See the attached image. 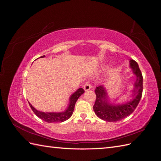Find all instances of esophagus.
Wrapping results in <instances>:
<instances>
[{"mask_svg":"<svg viewBox=\"0 0 161 161\" xmlns=\"http://www.w3.org/2000/svg\"><path fill=\"white\" fill-rule=\"evenodd\" d=\"M83 87H84L85 91H88V90H90L91 89L92 86L90 84V82L86 81V82H85V83L84 84V86Z\"/></svg>","mask_w":161,"mask_h":161,"instance_id":"obj_1","label":"esophagus"}]
</instances>
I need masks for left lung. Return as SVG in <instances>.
Returning a JSON list of instances; mask_svg holds the SVG:
<instances>
[{"instance_id":"left-lung-1","label":"left lung","mask_w":161,"mask_h":161,"mask_svg":"<svg viewBox=\"0 0 161 161\" xmlns=\"http://www.w3.org/2000/svg\"><path fill=\"white\" fill-rule=\"evenodd\" d=\"M131 69L136 76V80L132 91L133 100L124 104L113 105L109 103L108 96L105 88L101 85L95 90L96 100L93 106L95 114L101 119L109 122H114L122 119L133 113L141 99L143 90V77L138 63L134 60H130Z\"/></svg>"}]
</instances>
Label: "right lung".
I'll return each mask as SVG.
<instances>
[{
    "label": "right lung",
    "mask_w": 161,
    "mask_h": 161,
    "mask_svg": "<svg viewBox=\"0 0 161 161\" xmlns=\"http://www.w3.org/2000/svg\"><path fill=\"white\" fill-rule=\"evenodd\" d=\"M44 56H42L41 57L43 58ZM84 92L85 91L82 88L79 89L76 92H75L70 97V103L69 106H68L67 109L64 111L60 112V113H53V112H52V113H47V112L40 111L34 108L30 103L29 104H30L32 111L34 112V114L42 120L46 121V122H63V121H64L70 118L71 115H72L73 111H74L76 101L79 98V97L83 94Z\"/></svg>",
    "instance_id": "add662e5"
}]
</instances>
